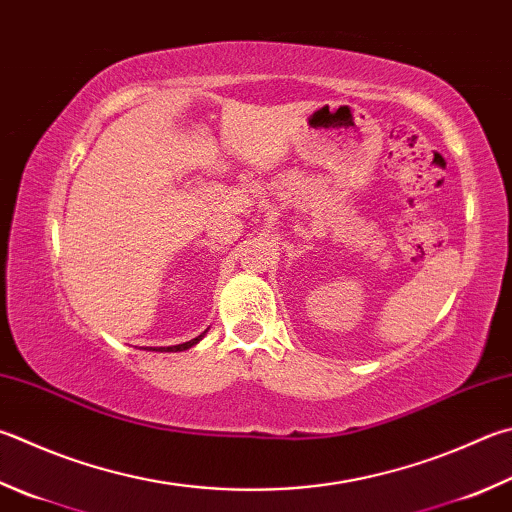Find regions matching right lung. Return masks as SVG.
<instances>
[{
	"label": "right lung",
	"instance_id": "obj_1",
	"mask_svg": "<svg viewBox=\"0 0 512 512\" xmlns=\"http://www.w3.org/2000/svg\"><path fill=\"white\" fill-rule=\"evenodd\" d=\"M199 340H201V336H199V338H192L190 342H183V345H174V347H161L159 351H183V349H190L192 345H197Z\"/></svg>",
	"mask_w": 512,
	"mask_h": 512
}]
</instances>
